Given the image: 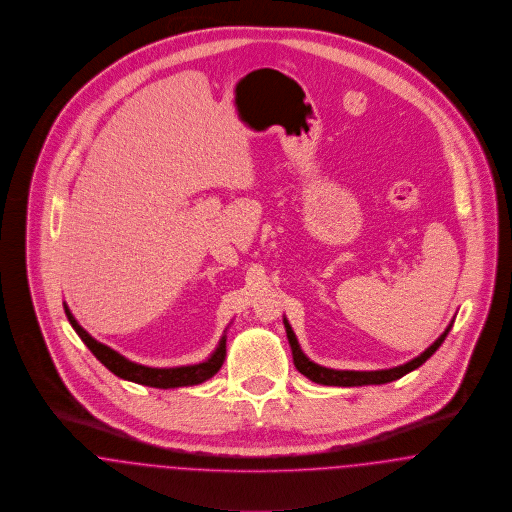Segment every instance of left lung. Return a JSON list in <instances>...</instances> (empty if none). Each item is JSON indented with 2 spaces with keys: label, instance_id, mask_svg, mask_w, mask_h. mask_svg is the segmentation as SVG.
Listing matches in <instances>:
<instances>
[{
  "label": "left lung",
  "instance_id": "8db88e82",
  "mask_svg": "<svg viewBox=\"0 0 512 512\" xmlns=\"http://www.w3.org/2000/svg\"><path fill=\"white\" fill-rule=\"evenodd\" d=\"M285 323V329H287V337H289V345L293 349V362H295L296 370L302 374V376L308 377L310 381L314 383H320V385H337V387H358V385H381V383H389V381H395L399 377L406 376L408 372L420 368L431 354L435 350L441 347V343L445 341V337L449 335L453 322L447 325V329L441 333V337L430 345L428 349L424 350L420 356L412 358L410 362H406L403 366H395V368H389V370H376V372H354V370H331V368H325L320 366L316 362H312L302 350L300 345L296 341L295 331L293 327L289 325L287 320H283Z\"/></svg>",
  "mask_w": 512,
  "mask_h": 512
}]
</instances>
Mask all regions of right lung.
Here are the masks:
<instances>
[{"label":"right lung","mask_w":512,"mask_h":512,"mask_svg":"<svg viewBox=\"0 0 512 512\" xmlns=\"http://www.w3.org/2000/svg\"><path fill=\"white\" fill-rule=\"evenodd\" d=\"M67 320L73 325V329L79 333L82 343L90 349V352L108 368L111 374H115L121 379L127 381H135L140 385H148V387H158V389H175V387H187V385H198L204 383L206 379L216 376L225 360V335L221 337L217 349L214 354L200 362V364H192V366H177V368H150V366H142L131 362L129 358H125L123 354H119L117 350L111 349L108 345L96 341L92 335H88V331H84L79 322L75 320V316L71 314L69 306L63 302Z\"/></svg>","instance_id":"right-lung-1"}]
</instances>
